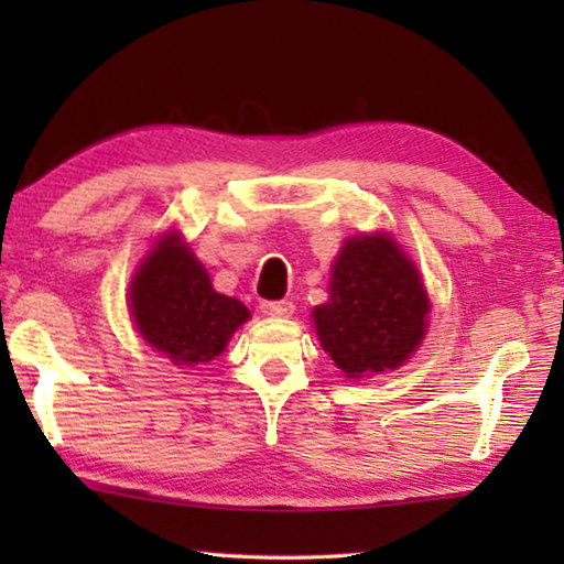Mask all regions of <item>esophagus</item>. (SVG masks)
<instances>
[{
	"label": "esophagus",
	"mask_w": 564,
	"mask_h": 564,
	"mask_svg": "<svg viewBox=\"0 0 564 564\" xmlns=\"http://www.w3.org/2000/svg\"><path fill=\"white\" fill-rule=\"evenodd\" d=\"M261 311L265 313V316L285 318V316H291V313H293V303L291 301H263Z\"/></svg>",
	"instance_id": "obj_1"
}]
</instances>
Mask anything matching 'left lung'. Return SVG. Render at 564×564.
<instances>
[{
    "label": "left lung",
    "mask_w": 564,
    "mask_h": 564,
    "mask_svg": "<svg viewBox=\"0 0 564 564\" xmlns=\"http://www.w3.org/2000/svg\"><path fill=\"white\" fill-rule=\"evenodd\" d=\"M328 293L313 321L323 350L348 378L403 366L425 336L431 313L425 285L386 234L343 243Z\"/></svg>",
    "instance_id": "left-lung-1"
}]
</instances>
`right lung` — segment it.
Listing matches in <instances>:
<instances>
[{"label": "right lung", "mask_w": 564, "mask_h": 564, "mask_svg": "<svg viewBox=\"0 0 564 564\" xmlns=\"http://www.w3.org/2000/svg\"><path fill=\"white\" fill-rule=\"evenodd\" d=\"M131 316L151 348L166 352L176 366H196L226 348L248 321V308L216 293L178 234H166L133 275Z\"/></svg>", "instance_id": "right-lung-1"}]
</instances>
